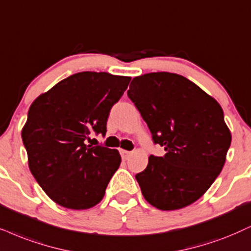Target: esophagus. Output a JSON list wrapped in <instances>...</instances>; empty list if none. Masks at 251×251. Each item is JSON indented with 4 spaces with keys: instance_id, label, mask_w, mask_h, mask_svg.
Listing matches in <instances>:
<instances>
[{
    "instance_id": "esophagus-1",
    "label": "esophagus",
    "mask_w": 251,
    "mask_h": 251,
    "mask_svg": "<svg viewBox=\"0 0 251 251\" xmlns=\"http://www.w3.org/2000/svg\"><path fill=\"white\" fill-rule=\"evenodd\" d=\"M120 155H122V157L124 158V160H127L129 155H131V151H125V149H120Z\"/></svg>"
}]
</instances>
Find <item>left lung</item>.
<instances>
[{"instance_id":"8db88e82","label":"left lung","mask_w":251,"mask_h":251,"mask_svg":"<svg viewBox=\"0 0 251 251\" xmlns=\"http://www.w3.org/2000/svg\"><path fill=\"white\" fill-rule=\"evenodd\" d=\"M129 100L163 156L151 155L135 178L149 204L173 211L198 201L223 170L231 135L220 104L182 75L149 73L134 77Z\"/></svg>"}]
</instances>
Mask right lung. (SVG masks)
<instances>
[{
  "label": "right lung",
  "mask_w": 251,
  "mask_h": 251,
  "mask_svg": "<svg viewBox=\"0 0 251 251\" xmlns=\"http://www.w3.org/2000/svg\"><path fill=\"white\" fill-rule=\"evenodd\" d=\"M129 81L105 72L76 73L31 104L22 131L28 168L56 204L87 210L103 199L122 157L117 149L85 140L93 132L105 135L111 107Z\"/></svg>",
  "instance_id": "right-lung-1"
}]
</instances>
